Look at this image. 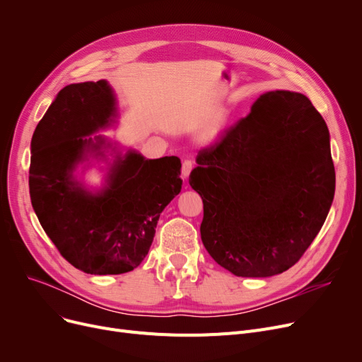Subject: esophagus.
Instances as JSON below:
<instances>
[{
  "label": "esophagus",
  "mask_w": 362,
  "mask_h": 362,
  "mask_svg": "<svg viewBox=\"0 0 362 362\" xmlns=\"http://www.w3.org/2000/svg\"><path fill=\"white\" fill-rule=\"evenodd\" d=\"M192 167H194V163L191 160H185L182 163V176L186 179L189 175H191L192 171Z\"/></svg>",
  "instance_id": "34e87169"
}]
</instances>
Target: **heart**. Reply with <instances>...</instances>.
Here are the masks:
<instances>
[{"instance_id":"obj_1","label":"heart","mask_w":362,"mask_h":362,"mask_svg":"<svg viewBox=\"0 0 362 362\" xmlns=\"http://www.w3.org/2000/svg\"><path fill=\"white\" fill-rule=\"evenodd\" d=\"M226 119H227L226 112L221 111V112L216 114V116L210 122H206L201 127V130L198 132L199 142L201 144H211V142H214L220 136V133H221V130H223V127L226 124Z\"/></svg>"}]
</instances>
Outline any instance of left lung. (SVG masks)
Returning <instances> with one entry per match:
<instances>
[{"instance_id": "8db88e82", "label": "left lung", "mask_w": 362, "mask_h": 362, "mask_svg": "<svg viewBox=\"0 0 362 362\" xmlns=\"http://www.w3.org/2000/svg\"><path fill=\"white\" fill-rule=\"evenodd\" d=\"M329 139L305 95L274 90L199 151L189 183L202 198L201 239L217 264L270 277L299 261L334 197Z\"/></svg>"}]
</instances>
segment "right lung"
Masks as SVG:
<instances>
[{"label":"right lung","mask_w":362,"mask_h":362,"mask_svg":"<svg viewBox=\"0 0 362 362\" xmlns=\"http://www.w3.org/2000/svg\"><path fill=\"white\" fill-rule=\"evenodd\" d=\"M116 117L105 81L63 88L30 142L29 192L42 229L59 252L88 274H122L146 257L165 205L182 189L180 160L116 156L107 185L89 192L73 176L89 156L104 157L105 138H88Z\"/></svg>","instance_id":"1"}]
</instances>
